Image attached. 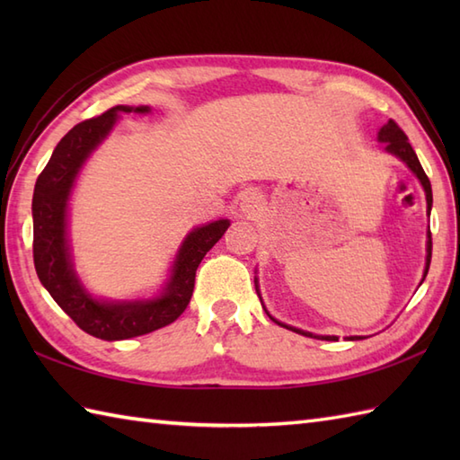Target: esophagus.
Returning <instances> with one entry per match:
<instances>
[{
    "label": "esophagus",
    "instance_id": "esophagus-1",
    "mask_svg": "<svg viewBox=\"0 0 460 460\" xmlns=\"http://www.w3.org/2000/svg\"><path fill=\"white\" fill-rule=\"evenodd\" d=\"M241 209L247 215H255L262 209V198L257 191H247L241 199Z\"/></svg>",
    "mask_w": 460,
    "mask_h": 460
}]
</instances>
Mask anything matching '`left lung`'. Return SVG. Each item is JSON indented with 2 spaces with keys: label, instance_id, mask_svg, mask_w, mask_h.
Segmentation results:
<instances>
[{
  "label": "left lung",
  "instance_id": "8db88e82",
  "mask_svg": "<svg viewBox=\"0 0 460 460\" xmlns=\"http://www.w3.org/2000/svg\"><path fill=\"white\" fill-rule=\"evenodd\" d=\"M377 140L384 142L385 150L389 154L397 155L399 160H403L409 168H411V172L417 175L419 181H421V185L425 188V195H427V209L429 213H431V205H433V191H431V181H429L427 173L423 170L421 162H419L415 150L411 148V144H409L405 132L399 128L395 120H387V124L381 126V130L377 134ZM431 252H433V241H431V231H429V241H427V267H425V277L429 272V265H431ZM275 320V318H272ZM277 322V320H275ZM277 324H280V322H277ZM285 326L292 332H296V334H302V336H310V338H322V340H338L336 336H314L310 334V332H305V330H298V328H292V326H287V324H280ZM349 340H358V338H349Z\"/></svg>",
  "mask_w": 460,
  "mask_h": 460
}]
</instances>
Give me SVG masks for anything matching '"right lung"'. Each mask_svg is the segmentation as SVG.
I'll list each match as a JSON object with an SVG mask.
<instances>
[{
  "mask_svg": "<svg viewBox=\"0 0 460 460\" xmlns=\"http://www.w3.org/2000/svg\"><path fill=\"white\" fill-rule=\"evenodd\" d=\"M148 112V106H112L94 119L68 130L39 173L33 191V262L37 277L49 295L86 334L101 340H126L172 324L188 308L195 270L208 251L227 231L219 219L193 229L175 257L172 279L164 295L146 302H101L86 295L76 279L66 245V199L83 162L111 132L119 114Z\"/></svg>",
  "mask_w": 460,
  "mask_h": 460,
  "instance_id": "obj_1",
  "label": "right lung"
}]
</instances>
